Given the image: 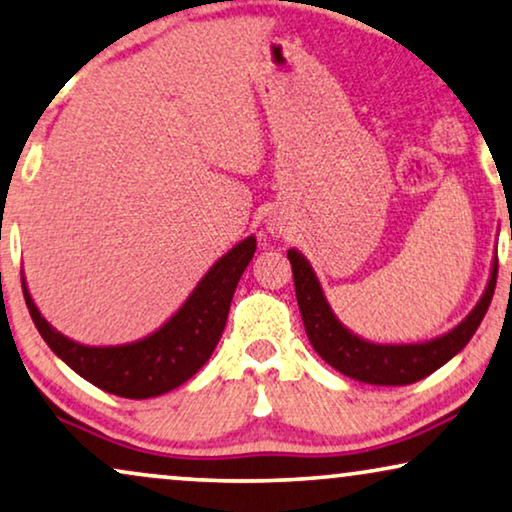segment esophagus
I'll use <instances>...</instances> for the list:
<instances>
[{
  "mask_svg": "<svg viewBox=\"0 0 512 512\" xmlns=\"http://www.w3.org/2000/svg\"><path fill=\"white\" fill-rule=\"evenodd\" d=\"M271 234H281V229H278V227H274V224H271Z\"/></svg>",
  "mask_w": 512,
  "mask_h": 512,
  "instance_id": "esophagus-1",
  "label": "esophagus"
}]
</instances>
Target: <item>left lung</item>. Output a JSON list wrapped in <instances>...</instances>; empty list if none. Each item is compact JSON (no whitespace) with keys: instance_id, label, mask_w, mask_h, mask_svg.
Wrapping results in <instances>:
<instances>
[{"instance_id":"left-lung-1","label":"left lung","mask_w":512,"mask_h":512,"mask_svg":"<svg viewBox=\"0 0 512 512\" xmlns=\"http://www.w3.org/2000/svg\"><path fill=\"white\" fill-rule=\"evenodd\" d=\"M288 260L292 264V278H295L299 313H302L306 337H309L313 351L337 372L374 386L414 384L463 351V346L475 335L489 304H492L496 274H499V262L494 260L492 274H489L480 302L445 335L419 344H374L351 332L335 316L316 271L302 252L290 248Z\"/></svg>"}]
</instances>
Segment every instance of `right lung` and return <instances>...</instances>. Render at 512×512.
Segmentation results:
<instances>
[{
  "instance_id": "obj_1",
  "label": "right lung",
  "mask_w": 512,
  "mask_h": 512,
  "mask_svg": "<svg viewBox=\"0 0 512 512\" xmlns=\"http://www.w3.org/2000/svg\"><path fill=\"white\" fill-rule=\"evenodd\" d=\"M255 250L257 238H243L208 269L185 304L159 330L138 342L117 346H88L65 337L37 309L25 276H20V281L39 335L63 363L102 391L145 400L185 384L213 356L227 325L231 297Z\"/></svg>"
}]
</instances>
